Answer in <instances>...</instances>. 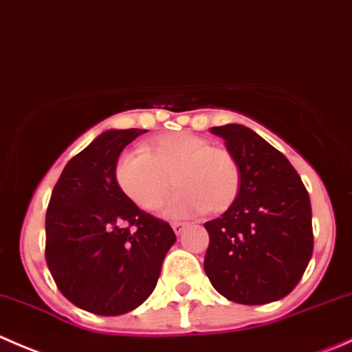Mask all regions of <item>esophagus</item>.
Returning <instances> with one entry per match:
<instances>
[{
    "mask_svg": "<svg viewBox=\"0 0 352 352\" xmlns=\"http://www.w3.org/2000/svg\"><path fill=\"white\" fill-rule=\"evenodd\" d=\"M171 226H173V229H175L176 234H181V232L188 228V222H173Z\"/></svg>",
    "mask_w": 352,
    "mask_h": 352,
    "instance_id": "1",
    "label": "esophagus"
}]
</instances>
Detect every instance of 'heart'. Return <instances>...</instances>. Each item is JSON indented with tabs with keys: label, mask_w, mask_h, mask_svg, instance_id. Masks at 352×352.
Returning <instances> with one entry per match:
<instances>
[{
	"label": "heart",
	"mask_w": 352,
	"mask_h": 352,
	"mask_svg": "<svg viewBox=\"0 0 352 352\" xmlns=\"http://www.w3.org/2000/svg\"><path fill=\"white\" fill-rule=\"evenodd\" d=\"M173 184L179 188L166 207L169 217L198 212L222 214L236 201L241 171L224 147L188 131L148 142L142 151L123 154L114 166V179L126 198L144 210H157Z\"/></svg>",
	"instance_id": "1"
}]
</instances>
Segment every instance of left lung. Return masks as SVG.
Returning <instances> with one entry per match:
<instances>
[{
	"instance_id": "8db88e82",
	"label": "left lung",
	"mask_w": 352,
	"mask_h": 352,
	"mask_svg": "<svg viewBox=\"0 0 352 352\" xmlns=\"http://www.w3.org/2000/svg\"><path fill=\"white\" fill-rule=\"evenodd\" d=\"M241 171L234 204L205 222L204 269L229 301L267 305L298 286L313 253L309 195L286 155L243 124L210 128Z\"/></svg>"
}]
</instances>
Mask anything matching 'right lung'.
Segmentation results:
<instances>
[{
  "label": "right lung",
  "mask_w": 352,
  "mask_h": 352,
  "mask_svg": "<svg viewBox=\"0 0 352 352\" xmlns=\"http://www.w3.org/2000/svg\"><path fill=\"white\" fill-rule=\"evenodd\" d=\"M147 130H109L72 157L46 212V262L68 301L100 316L140 306L176 234L140 210L114 179L121 151Z\"/></svg>",
  "instance_id": "1"
}]
</instances>
